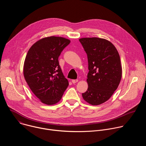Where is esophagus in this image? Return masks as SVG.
I'll list each match as a JSON object with an SVG mask.
<instances>
[{"mask_svg":"<svg viewBox=\"0 0 146 146\" xmlns=\"http://www.w3.org/2000/svg\"><path fill=\"white\" fill-rule=\"evenodd\" d=\"M72 82L73 83V84H75V83L78 82V80H72Z\"/></svg>","mask_w":146,"mask_h":146,"instance_id":"1","label":"esophagus"}]
</instances>
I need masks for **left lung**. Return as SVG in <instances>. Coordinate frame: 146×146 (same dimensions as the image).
Listing matches in <instances>:
<instances>
[{"instance_id": "1", "label": "left lung", "mask_w": 146, "mask_h": 146, "mask_svg": "<svg viewBox=\"0 0 146 146\" xmlns=\"http://www.w3.org/2000/svg\"><path fill=\"white\" fill-rule=\"evenodd\" d=\"M87 54L88 87L82 96L92 105H99L110 99L122 77L119 54L109 41L99 37L79 39Z\"/></svg>"}]
</instances>
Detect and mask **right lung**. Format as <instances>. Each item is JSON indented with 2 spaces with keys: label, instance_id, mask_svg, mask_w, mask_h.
<instances>
[{
  "label": "right lung",
  "instance_id": "1",
  "mask_svg": "<svg viewBox=\"0 0 146 146\" xmlns=\"http://www.w3.org/2000/svg\"><path fill=\"white\" fill-rule=\"evenodd\" d=\"M70 43L69 39L61 37H45L36 42L26 56L25 79L33 93L46 105L58 102L69 86L58 58Z\"/></svg>",
  "mask_w": 146,
  "mask_h": 146
}]
</instances>
